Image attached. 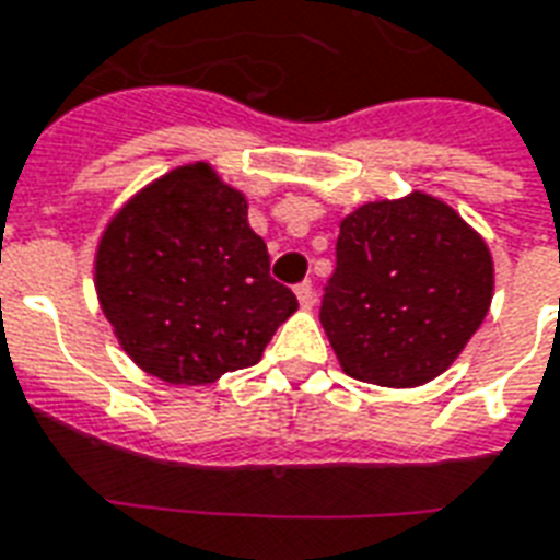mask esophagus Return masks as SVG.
I'll return each mask as SVG.
<instances>
[{
	"label": "esophagus",
	"mask_w": 560,
	"mask_h": 560,
	"mask_svg": "<svg viewBox=\"0 0 560 560\" xmlns=\"http://www.w3.org/2000/svg\"><path fill=\"white\" fill-rule=\"evenodd\" d=\"M296 300H300L302 308H312L314 302V288H312V281H302V284H296Z\"/></svg>",
	"instance_id": "esophagus-1"
}]
</instances>
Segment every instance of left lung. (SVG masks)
I'll list each match as a JSON object with an SVG mask.
<instances>
[{
    "mask_svg": "<svg viewBox=\"0 0 560 560\" xmlns=\"http://www.w3.org/2000/svg\"><path fill=\"white\" fill-rule=\"evenodd\" d=\"M490 300L487 243L448 205L412 192L343 219L320 323L343 374L412 388L463 353Z\"/></svg>",
    "mask_w": 560,
    "mask_h": 560,
    "instance_id": "left-lung-1",
    "label": "left lung"
}]
</instances>
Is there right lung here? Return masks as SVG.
I'll return each instance as SVG.
<instances>
[{
  "mask_svg": "<svg viewBox=\"0 0 560 560\" xmlns=\"http://www.w3.org/2000/svg\"><path fill=\"white\" fill-rule=\"evenodd\" d=\"M243 192L207 163L130 198L103 231L94 284L132 362L175 385L213 383L264 355L300 302L269 276Z\"/></svg>",
  "mask_w": 560,
  "mask_h": 560,
  "instance_id": "right-lung-1",
  "label": "right lung"
}]
</instances>
